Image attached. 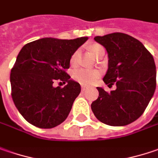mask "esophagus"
<instances>
[{"instance_id": "34e87169", "label": "esophagus", "mask_w": 158, "mask_h": 158, "mask_svg": "<svg viewBox=\"0 0 158 158\" xmlns=\"http://www.w3.org/2000/svg\"><path fill=\"white\" fill-rule=\"evenodd\" d=\"M86 89H87V87H86V86H84V85H82V91H84L85 90H86Z\"/></svg>"}]
</instances>
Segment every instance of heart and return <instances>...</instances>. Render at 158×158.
<instances>
[{"label":"heart","instance_id":"obj_1","mask_svg":"<svg viewBox=\"0 0 158 158\" xmlns=\"http://www.w3.org/2000/svg\"><path fill=\"white\" fill-rule=\"evenodd\" d=\"M89 51L96 57L97 54L99 53L101 50H104L102 48V46H100L98 44H91L88 47ZM78 54L79 52H75L73 53L71 59H70V64L75 66L77 61L78 58ZM100 76V72L99 70L96 69H84V68H79L77 70H75L73 74V77L75 81H77L78 83L83 85H91L92 83H94Z\"/></svg>","mask_w":158,"mask_h":158}]
</instances>
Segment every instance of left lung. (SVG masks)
Returning <instances> with one entry per match:
<instances>
[{
    "instance_id": "1",
    "label": "left lung",
    "mask_w": 158,
    "mask_h": 158,
    "mask_svg": "<svg viewBox=\"0 0 158 158\" xmlns=\"http://www.w3.org/2000/svg\"><path fill=\"white\" fill-rule=\"evenodd\" d=\"M107 52L108 68L103 78L109 93L97 87L99 98L91 103L97 119L111 126H123L143 114L156 90V71L153 56L139 40L123 33L96 36Z\"/></svg>"
}]
</instances>
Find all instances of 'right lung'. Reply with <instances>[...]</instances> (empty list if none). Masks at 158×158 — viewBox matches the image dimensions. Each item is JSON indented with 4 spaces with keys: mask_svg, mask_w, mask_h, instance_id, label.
<instances>
[{
    "mask_svg": "<svg viewBox=\"0 0 158 158\" xmlns=\"http://www.w3.org/2000/svg\"><path fill=\"white\" fill-rule=\"evenodd\" d=\"M87 40L42 38L21 49L10 73L11 96L28 123L51 129L67 119L81 86L65 70L70 67L73 53ZM57 80L67 85L54 87Z\"/></svg>",
    "mask_w": 158,
    "mask_h": 158,
    "instance_id": "1",
    "label": "right lung"
}]
</instances>
